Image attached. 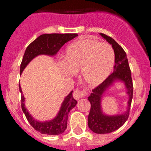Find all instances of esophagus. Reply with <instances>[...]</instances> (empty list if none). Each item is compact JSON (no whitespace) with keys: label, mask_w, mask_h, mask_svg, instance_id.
Returning a JSON list of instances; mask_svg holds the SVG:
<instances>
[{"label":"esophagus","mask_w":151,"mask_h":151,"mask_svg":"<svg viewBox=\"0 0 151 151\" xmlns=\"http://www.w3.org/2000/svg\"><path fill=\"white\" fill-rule=\"evenodd\" d=\"M88 94V91L86 90H79V89H76L73 92V97L76 100H78L82 97H85Z\"/></svg>","instance_id":"esophagus-1"}]
</instances>
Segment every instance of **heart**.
I'll list each match as a JSON object with an SVG mask.
<instances>
[{
  "label": "heart",
  "mask_w": 151,
  "mask_h": 151,
  "mask_svg": "<svg viewBox=\"0 0 151 151\" xmlns=\"http://www.w3.org/2000/svg\"><path fill=\"white\" fill-rule=\"evenodd\" d=\"M63 71L69 76L82 70V76L88 85L95 86L110 74L115 60L110 45L94 39H81L69 45L65 55Z\"/></svg>",
  "instance_id": "obj_1"
}]
</instances>
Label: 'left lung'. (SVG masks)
I'll return each mask as SVG.
<instances>
[{"label": "left lung", "instance_id": "8db88e82", "mask_svg": "<svg viewBox=\"0 0 151 151\" xmlns=\"http://www.w3.org/2000/svg\"><path fill=\"white\" fill-rule=\"evenodd\" d=\"M101 35L112 45L115 54V66L113 73H111L102 83L94 88L88 97V101L91 103V110L88 119V124L91 130L94 133L106 134L119 129L129 118V110L133 97V83L131 69L125 50L111 37L103 33H101ZM116 80H120L123 81L127 88V93L129 97L128 109L127 112L122 115L106 116L101 110V98L106 89Z\"/></svg>", "mask_w": 151, "mask_h": 151}]
</instances>
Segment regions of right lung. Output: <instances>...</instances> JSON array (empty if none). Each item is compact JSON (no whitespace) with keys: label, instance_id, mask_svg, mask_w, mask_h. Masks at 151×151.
I'll use <instances>...</instances> for the list:
<instances>
[{"label":"right lung","instance_id":"right-lung-1","mask_svg":"<svg viewBox=\"0 0 151 151\" xmlns=\"http://www.w3.org/2000/svg\"><path fill=\"white\" fill-rule=\"evenodd\" d=\"M78 36L77 34H44L33 41L27 47L22 63L20 65V73L23 71L28 63L30 62L34 57L40 54H46V55H55L64 44H66L70 40L73 39ZM19 91L22 92L20 85H19ZM73 91L66 96L62 104L60 110L58 115L52 120L49 122H38L32 117L25 107L24 104V96L21 94V106L24 114L26 116L27 120L30 125L41 134H49V135H58L65 132L67 127V119L70 110L76 105L77 101L73 98Z\"/></svg>","mask_w":151,"mask_h":151}]
</instances>
